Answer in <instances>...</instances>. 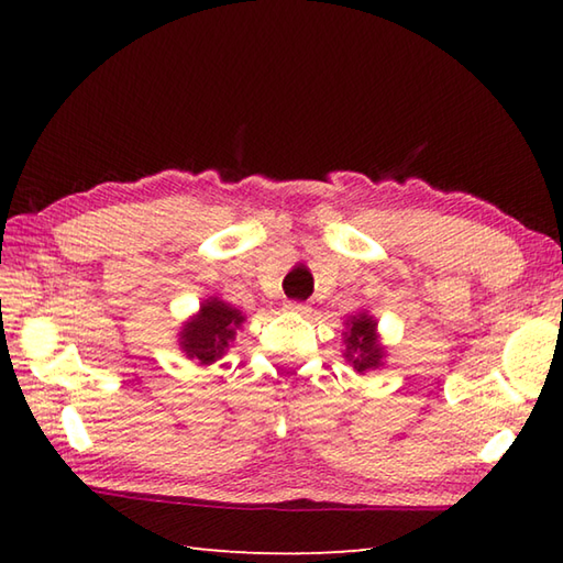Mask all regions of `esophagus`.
<instances>
[{
	"label": "esophagus",
	"instance_id": "obj_1",
	"mask_svg": "<svg viewBox=\"0 0 563 563\" xmlns=\"http://www.w3.org/2000/svg\"><path fill=\"white\" fill-rule=\"evenodd\" d=\"M285 309H288V312H292V314H307L309 312V305L290 300V302H285Z\"/></svg>",
	"mask_w": 563,
	"mask_h": 563
}]
</instances>
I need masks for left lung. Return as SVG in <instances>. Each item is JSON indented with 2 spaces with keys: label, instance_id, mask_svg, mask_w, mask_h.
Instances as JSON below:
<instances>
[{
  "label": "left lung",
  "instance_id": "8db88e82",
  "mask_svg": "<svg viewBox=\"0 0 563 563\" xmlns=\"http://www.w3.org/2000/svg\"><path fill=\"white\" fill-rule=\"evenodd\" d=\"M343 343H345L343 357L361 375L367 373V369H375L382 365L385 349H382V343L377 339V321L367 312H357L355 317L345 321Z\"/></svg>",
  "mask_w": 563,
  "mask_h": 563
}]
</instances>
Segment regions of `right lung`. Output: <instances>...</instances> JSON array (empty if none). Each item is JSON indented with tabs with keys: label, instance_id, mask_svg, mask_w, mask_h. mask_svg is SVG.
Returning a JSON list of instances; mask_svg holds the SVG:
<instances>
[{
	"label": "right lung",
	"instance_id": "add662e5",
	"mask_svg": "<svg viewBox=\"0 0 563 563\" xmlns=\"http://www.w3.org/2000/svg\"><path fill=\"white\" fill-rule=\"evenodd\" d=\"M244 319L246 317L236 307L222 302L220 297H210L200 305L198 314L184 324L181 333H178V345L190 361L210 365L230 349L234 333Z\"/></svg>",
	"mask_w": 563,
	"mask_h": 563
}]
</instances>
